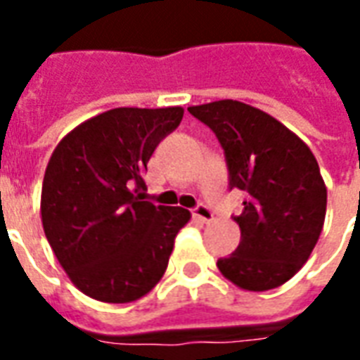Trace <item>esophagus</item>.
<instances>
[{
    "label": "esophagus",
    "mask_w": 360,
    "mask_h": 360,
    "mask_svg": "<svg viewBox=\"0 0 360 360\" xmlns=\"http://www.w3.org/2000/svg\"><path fill=\"white\" fill-rule=\"evenodd\" d=\"M193 214H195L196 219H200V221H204V224H210V221H214V212H212L206 204H198Z\"/></svg>",
    "instance_id": "obj_1"
}]
</instances>
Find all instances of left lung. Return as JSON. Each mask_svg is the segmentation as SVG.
Masks as SVG:
<instances>
[{
  "instance_id": "8db88e82",
  "label": "left lung",
  "mask_w": 360,
  "mask_h": 360,
  "mask_svg": "<svg viewBox=\"0 0 360 360\" xmlns=\"http://www.w3.org/2000/svg\"><path fill=\"white\" fill-rule=\"evenodd\" d=\"M188 111L218 136L229 185L247 193L241 243L218 268L245 291L283 285L316 247L326 218L324 179L304 142L266 111L237 100L191 105Z\"/></svg>"
}]
</instances>
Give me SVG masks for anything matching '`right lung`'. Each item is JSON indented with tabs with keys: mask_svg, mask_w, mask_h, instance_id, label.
I'll list each match as a JSON object with an SVG mask.
<instances>
[{
	"mask_svg": "<svg viewBox=\"0 0 360 360\" xmlns=\"http://www.w3.org/2000/svg\"><path fill=\"white\" fill-rule=\"evenodd\" d=\"M183 108H115L67 133L42 183L44 233L75 287L102 302H133L164 276L191 212L142 200L154 150Z\"/></svg>",
	"mask_w": 360,
	"mask_h": 360,
	"instance_id": "add662e5",
	"label": "right lung"
}]
</instances>
